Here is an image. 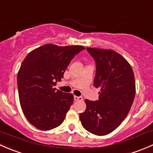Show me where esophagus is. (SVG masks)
Here are the masks:
<instances>
[{
	"instance_id": "esophagus-1",
	"label": "esophagus",
	"mask_w": 153,
	"mask_h": 153,
	"mask_svg": "<svg viewBox=\"0 0 153 153\" xmlns=\"http://www.w3.org/2000/svg\"><path fill=\"white\" fill-rule=\"evenodd\" d=\"M74 100H75V101H82L83 98H82V97L74 96Z\"/></svg>"
}]
</instances>
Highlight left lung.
I'll return each instance as SVG.
<instances>
[{"label": "left lung", "instance_id": "obj_1", "mask_svg": "<svg viewBox=\"0 0 153 153\" xmlns=\"http://www.w3.org/2000/svg\"><path fill=\"white\" fill-rule=\"evenodd\" d=\"M86 50L96 63L94 86L101 90L98 101H84L86 108L80 120L88 132L105 135L118 128L129 113L135 95V77L129 62L115 51Z\"/></svg>", "mask_w": 153, "mask_h": 153}]
</instances>
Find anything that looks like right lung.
Masks as SVG:
<instances>
[{"mask_svg": "<svg viewBox=\"0 0 153 153\" xmlns=\"http://www.w3.org/2000/svg\"><path fill=\"white\" fill-rule=\"evenodd\" d=\"M84 49L45 44L31 51L21 64L17 78L20 104L27 119L37 129L49 130L64 121L74 97L54 86L61 81L72 58Z\"/></svg>", "mask_w": 153, "mask_h": 153, "instance_id": "add662e5", "label": "right lung"}]
</instances>
